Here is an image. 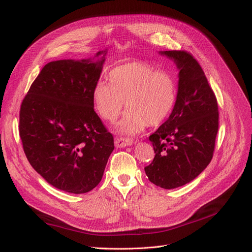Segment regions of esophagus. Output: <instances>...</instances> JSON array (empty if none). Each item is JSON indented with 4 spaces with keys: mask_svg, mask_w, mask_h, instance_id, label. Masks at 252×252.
<instances>
[{
    "mask_svg": "<svg viewBox=\"0 0 252 252\" xmlns=\"http://www.w3.org/2000/svg\"><path fill=\"white\" fill-rule=\"evenodd\" d=\"M114 144H116V147L118 148H123L126 146H130L132 144V141L127 138H117L114 140Z\"/></svg>",
    "mask_w": 252,
    "mask_h": 252,
    "instance_id": "obj_1",
    "label": "esophagus"
}]
</instances>
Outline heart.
Returning <instances> with one entry per match:
<instances>
[{"label": "heart", "instance_id": "b5f03b06", "mask_svg": "<svg viewBox=\"0 0 252 252\" xmlns=\"http://www.w3.org/2000/svg\"><path fill=\"white\" fill-rule=\"evenodd\" d=\"M110 83L97 81L93 90L94 107L105 121H116L127 112L117 126L123 134L141 132L146 125L163 123L177 101L178 88L172 75L142 61L120 65L111 70Z\"/></svg>", "mask_w": 252, "mask_h": 252}]
</instances>
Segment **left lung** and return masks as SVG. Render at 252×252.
Masks as SVG:
<instances>
[{
    "label": "left lung",
    "instance_id": "left-lung-1",
    "mask_svg": "<svg viewBox=\"0 0 252 252\" xmlns=\"http://www.w3.org/2000/svg\"><path fill=\"white\" fill-rule=\"evenodd\" d=\"M179 69L178 95L168 120L149 136L155 158L145 167L164 189L194 180L210 163L219 129L218 102L197 61L183 50L159 51Z\"/></svg>",
    "mask_w": 252,
    "mask_h": 252
}]
</instances>
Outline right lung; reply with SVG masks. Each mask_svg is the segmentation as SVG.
<instances>
[{
	"label": "right lung",
	"instance_id": "1",
	"mask_svg": "<svg viewBox=\"0 0 252 252\" xmlns=\"http://www.w3.org/2000/svg\"><path fill=\"white\" fill-rule=\"evenodd\" d=\"M106 53L107 49L98 51L96 62L46 64L21 105L19 131L27 159L47 183L66 192L93 190L114 149L93 98Z\"/></svg>",
	"mask_w": 252,
	"mask_h": 252
}]
</instances>
